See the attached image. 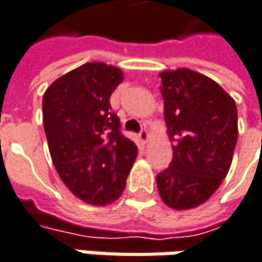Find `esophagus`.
I'll return each instance as SVG.
<instances>
[{
    "instance_id": "obj_1",
    "label": "esophagus",
    "mask_w": 262,
    "mask_h": 262,
    "mask_svg": "<svg viewBox=\"0 0 262 262\" xmlns=\"http://www.w3.org/2000/svg\"><path fill=\"white\" fill-rule=\"evenodd\" d=\"M147 137H149L147 129H141L140 133H139V139L141 140V143H146V141H147Z\"/></svg>"
}]
</instances>
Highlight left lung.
Masks as SVG:
<instances>
[{
	"instance_id": "left-lung-1",
	"label": "left lung",
	"mask_w": 262,
	"mask_h": 262,
	"mask_svg": "<svg viewBox=\"0 0 262 262\" xmlns=\"http://www.w3.org/2000/svg\"><path fill=\"white\" fill-rule=\"evenodd\" d=\"M164 118L173 141L170 167L157 176L162 201L176 210L200 206L225 179L237 143V107L212 79L188 68L164 71Z\"/></svg>"
}]
</instances>
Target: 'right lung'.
<instances>
[{"mask_svg":"<svg viewBox=\"0 0 262 262\" xmlns=\"http://www.w3.org/2000/svg\"><path fill=\"white\" fill-rule=\"evenodd\" d=\"M119 68L88 62L64 74L43 97V123L53 165L67 188L89 204L122 195L137 146L121 131L110 95Z\"/></svg>","mask_w":262,"mask_h":262,"instance_id":"1","label":"right lung"}]
</instances>
